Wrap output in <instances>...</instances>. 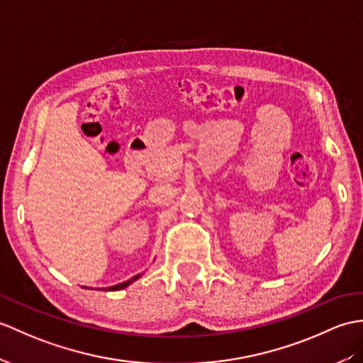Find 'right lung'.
Returning <instances> with one entry per match:
<instances>
[{
  "instance_id": "1",
  "label": "right lung",
  "mask_w": 363,
  "mask_h": 363,
  "mask_svg": "<svg viewBox=\"0 0 363 363\" xmlns=\"http://www.w3.org/2000/svg\"><path fill=\"white\" fill-rule=\"evenodd\" d=\"M139 277H140V274H138L136 277H133V278H130V280H126V281H123V283H119V284H116V286H111V288H106L105 291H121V289L126 288V286H130L133 281H136Z\"/></svg>"
}]
</instances>
